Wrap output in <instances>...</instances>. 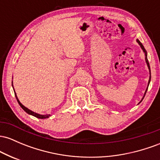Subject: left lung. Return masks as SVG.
<instances>
[{"instance_id": "obj_1", "label": "left lung", "mask_w": 160, "mask_h": 160, "mask_svg": "<svg viewBox=\"0 0 160 160\" xmlns=\"http://www.w3.org/2000/svg\"><path fill=\"white\" fill-rule=\"evenodd\" d=\"M137 42H138V44L140 45V47H141V49H143V51H144V54H145V61H146V63H147V65H148V68H149V71H150V80H149V81H148V86H149V84H150V79H151V76H150V65H149V62H148V54H147V51H146V49H144V46H143V45H142V43H141V42L139 41V40H138V39H137ZM148 88H147L146 91H145V93H144V97H143L142 99H141V102H139V103H141V102H142V100H143V99H144V96H145V94H146V92H147V90H148Z\"/></svg>"}]
</instances>
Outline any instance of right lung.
I'll list each match as a JSON object with an SVG mask.
<instances>
[{
	"mask_svg": "<svg viewBox=\"0 0 160 160\" xmlns=\"http://www.w3.org/2000/svg\"><path fill=\"white\" fill-rule=\"evenodd\" d=\"M13 89H14V88H13ZM15 95H16V100H17L18 103H19V104L20 105V107L22 108L24 111L26 112L27 113H28V114H30V115L34 116V117H37V118H39V119H46V118H48V117H50V114L41 115V114H39V113H34V111H31V110H29L28 108H27L26 107H25V106H24L23 104L19 102V99H18V97H17V95H16V92H15Z\"/></svg>",
	"mask_w": 160,
	"mask_h": 160,
	"instance_id": "right-lung-1",
	"label": "right lung"
}]
</instances>
